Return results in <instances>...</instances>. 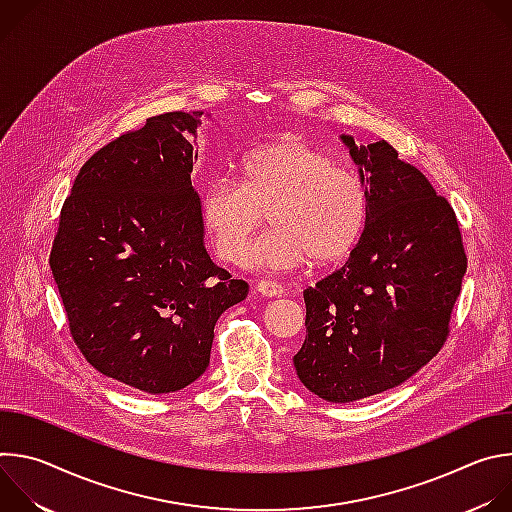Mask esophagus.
<instances>
[{
  "instance_id": "34e87169",
  "label": "esophagus",
  "mask_w": 512,
  "mask_h": 512,
  "mask_svg": "<svg viewBox=\"0 0 512 512\" xmlns=\"http://www.w3.org/2000/svg\"><path fill=\"white\" fill-rule=\"evenodd\" d=\"M257 291L265 298H279L283 294V287L277 281H269V279H259L257 281Z\"/></svg>"
}]
</instances>
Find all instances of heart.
<instances>
[{
  "label": "heart",
  "instance_id": "heart-1",
  "mask_svg": "<svg viewBox=\"0 0 512 512\" xmlns=\"http://www.w3.org/2000/svg\"><path fill=\"white\" fill-rule=\"evenodd\" d=\"M235 180H212L200 212L218 257L237 263L269 212L275 227L245 261L285 271L314 261L320 267L348 259L369 221V190L346 168L298 135L257 145L237 164Z\"/></svg>",
  "mask_w": 512,
  "mask_h": 512
}]
</instances>
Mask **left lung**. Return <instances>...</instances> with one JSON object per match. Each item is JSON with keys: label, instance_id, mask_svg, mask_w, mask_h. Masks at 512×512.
Instances as JSON below:
<instances>
[{"label": "left lung", "instance_id": "1", "mask_svg": "<svg viewBox=\"0 0 512 512\" xmlns=\"http://www.w3.org/2000/svg\"><path fill=\"white\" fill-rule=\"evenodd\" d=\"M369 190V221L348 261L304 291L300 381L330 403L393 389L450 336L468 267L452 204L391 145L342 135ZM365 172H361V168Z\"/></svg>", "mask_w": 512, "mask_h": 512}]
</instances>
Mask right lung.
Masks as SVG:
<instances>
[{"label": "right lung", "instance_id": "obj_1", "mask_svg": "<svg viewBox=\"0 0 512 512\" xmlns=\"http://www.w3.org/2000/svg\"><path fill=\"white\" fill-rule=\"evenodd\" d=\"M202 111H172L105 143L79 170L50 269L95 371L164 395L208 367L214 324L249 285L212 263L190 172Z\"/></svg>", "mask_w": 512, "mask_h": 512}]
</instances>
